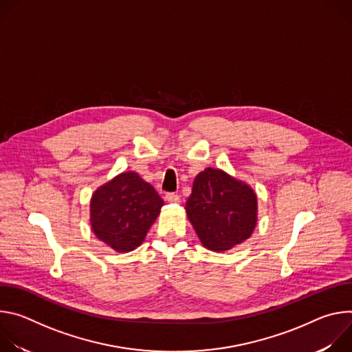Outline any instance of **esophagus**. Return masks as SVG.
Returning a JSON list of instances; mask_svg holds the SVG:
<instances>
[{
  "label": "esophagus",
  "mask_w": 352,
  "mask_h": 352,
  "mask_svg": "<svg viewBox=\"0 0 352 352\" xmlns=\"http://www.w3.org/2000/svg\"><path fill=\"white\" fill-rule=\"evenodd\" d=\"M166 200L170 204H178L179 202V196L175 193H167L166 195Z\"/></svg>",
  "instance_id": "obj_1"
}]
</instances>
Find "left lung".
I'll return each instance as SVG.
<instances>
[{"label":"left lung","instance_id":"left-lung-1","mask_svg":"<svg viewBox=\"0 0 352 352\" xmlns=\"http://www.w3.org/2000/svg\"><path fill=\"white\" fill-rule=\"evenodd\" d=\"M185 210L202 245L224 252L252 235L258 197L248 184L209 167L196 175Z\"/></svg>","mask_w":352,"mask_h":352}]
</instances>
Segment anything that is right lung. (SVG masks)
Instances as JSON below:
<instances>
[{"label": "right lung", "instance_id": "add662e5", "mask_svg": "<svg viewBox=\"0 0 352 352\" xmlns=\"http://www.w3.org/2000/svg\"><path fill=\"white\" fill-rule=\"evenodd\" d=\"M164 202L136 173L117 175L97 188L90 200L94 235L117 252H131L144 239Z\"/></svg>", "mask_w": 352, "mask_h": 352}]
</instances>
